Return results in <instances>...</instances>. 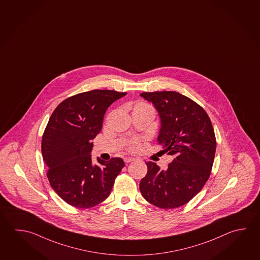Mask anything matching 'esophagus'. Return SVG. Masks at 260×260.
<instances>
[{"label": "esophagus", "instance_id": "1", "mask_svg": "<svg viewBox=\"0 0 260 260\" xmlns=\"http://www.w3.org/2000/svg\"><path fill=\"white\" fill-rule=\"evenodd\" d=\"M134 160H135L134 157H124V158H123V161H124L125 163H130V162H132V161Z\"/></svg>", "mask_w": 260, "mask_h": 260}]
</instances>
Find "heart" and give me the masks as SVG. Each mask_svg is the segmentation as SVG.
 <instances>
[{
    "label": "heart",
    "instance_id": "heart-1",
    "mask_svg": "<svg viewBox=\"0 0 260 260\" xmlns=\"http://www.w3.org/2000/svg\"><path fill=\"white\" fill-rule=\"evenodd\" d=\"M147 110H153V108L150 104L145 102H137L133 106V112H141V111H147ZM127 146L129 150L135 151L138 148V142L137 140H132L128 143Z\"/></svg>",
    "mask_w": 260,
    "mask_h": 260
}]
</instances>
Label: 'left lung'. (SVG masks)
I'll return each instance as SVG.
<instances>
[{
	"label": "left lung",
	"mask_w": 260,
	"mask_h": 260,
	"mask_svg": "<svg viewBox=\"0 0 260 260\" xmlns=\"http://www.w3.org/2000/svg\"><path fill=\"white\" fill-rule=\"evenodd\" d=\"M159 113L157 137L163 154L174 156L166 170L148 161L139 189L148 203L173 209L189 203L207 182L213 168L216 138L205 110L177 91L142 92Z\"/></svg>",
	"instance_id": "obj_1"
}]
</instances>
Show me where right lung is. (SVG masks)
<instances>
[{
	"label": "right lung",
	"instance_id": "1",
	"mask_svg": "<svg viewBox=\"0 0 260 260\" xmlns=\"http://www.w3.org/2000/svg\"><path fill=\"white\" fill-rule=\"evenodd\" d=\"M126 92L93 90L67 98L48 120L41 143L50 186L77 208L94 207L108 197L124 167L120 157L92 163V139L102 130L104 113Z\"/></svg>",
	"mask_w": 260,
	"mask_h": 260
}]
</instances>
